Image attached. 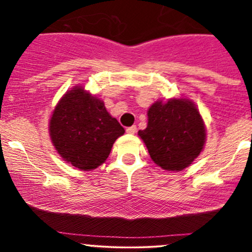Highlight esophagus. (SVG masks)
<instances>
[{"label": "esophagus", "mask_w": 252, "mask_h": 252, "mask_svg": "<svg viewBox=\"0 0 252 252\" xmlns=\"http://www.w3.org/2000/svg\"><path fill=\"white\" fill-rule=\"evenodd\" d=\"M126 132L130 135H134L136 132V126H129V128H126Z\"/></svg>", "instance_id": "34e87169"}]
</instances>
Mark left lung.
I'll return each mask as SVG.
<instances>
[{
	"label": "left lung",
	"instance_id": "1",
	"mask_svg": "<svg viewBox=\"0 0 252 252\" xmlns=\"http://www.w3.org/2000/svg\"><path fill=\"white\" fill-rule=\"evenodd\" d=\"M147 115V128L138 136L152 160L168 172L190 166L206 142V128L195 104L187 98L156 100Z\"/></svg>",
	"mask_w": 252,
	"mask_h": 252
}]
</instances>
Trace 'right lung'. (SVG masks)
Here are the masks:
<instances>
[{
    "mask_svg": "<svg viewBox=\"0 0 252 252\" xmlns=\"http://www.w3.org/2000/svg\"><path fill=\"white\" fill-rule=\"evenodd\" d=\"M54 148L63 161L80 170L105 162L123 126L109 114L103 100L77 85L66 92L48 123Z\"/></svg>",
    "mask_w": 252,
    "mask_h": 252,
    "instance_id": "1",
    "label": "right lung"
}]
</instances>
